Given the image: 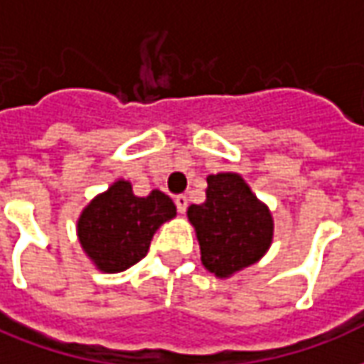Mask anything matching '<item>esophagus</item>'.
I'll use <instances>...</instances> for the list:
<instances>
[{"label":"esophagus","mask_w":364,"mask_h":364,"mask_svg":"<svg viewBox=\"0 0 364 364\" xmlns=\"http://www.w3.org/2000/svg\"><path fill=\"white\" fill-rule=\"evenodd\" d=\"M175 205H177V210H179V213L185 214L187 205H189V198L185 197V195H179V197H175Z\"/></svg>","instance_id":"obj_1"}]
</instances>
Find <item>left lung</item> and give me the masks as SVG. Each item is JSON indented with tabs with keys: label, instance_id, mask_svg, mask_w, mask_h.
Instances as JSON below:
<instances>
[{
	"label": "left lung",
	"instance_id": "8db88e82",
	"mask_svg": "<svg viewBox=\"0 0 364 364\" xmlns=\"http://www.w3.org/2000/svg\"><path fill=\"white\" fill-rule=\"evenodd\" d=\"M206 200L191 205L187 218L197 232L200 261L218 279H230L269 252L274 222L244 177L232 171L206 177Z\"/></svg>",
	"mask_w": 364,
	"mask_h": 364
}]
</instances>
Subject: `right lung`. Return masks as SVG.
I'll use <instances>...</instances> for the list:
<instances>
[{
	"label": "right lung",
	"mask_w": 364,
	"mask_h": 364,
	"mask_svg": "<svg viewBox=\"0 0 364 364\" xmlns=\"http://www.w3.org/2000/svg\"><path fill=\"white\" fill-rule=\"evenodd\" d=\"M175 214L166 193L154 189L148 197H136L130 181L117 179L82 210L77 240L99 271L120 273L142 259L154 234Z\"/></svg>",
	"instance_id": "1"
}]
</instances>
